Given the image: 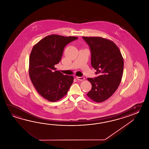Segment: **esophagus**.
Returning a JSON list of instances; mask_svg holds the SVG:
<instances>
[{
  "label": "esophagus",
  "mask_w": 149,
  "mask_h": 149,
  "mask_svg": "<svg viewBox=\"0 0 149 149\" xmlns=\"http://www.w3.org/2000/svg\"><path fill=\"white\" fill-rule=\"evenodd\" d=\"M76 78L78 79V80H80V81L83 80L85 79V78L84 77H76Z\"/></svg>",
  "instance_id": "1"
}]
</instances>
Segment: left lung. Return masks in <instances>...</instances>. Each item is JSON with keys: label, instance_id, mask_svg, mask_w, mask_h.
Returning a JSON list of instances; mask_svg holds the SVG:
<instances>
[{"label": "left lung", "instance_id": "1", "mask_svg": "<svg viewBox=\"0 0 149 149\" xmlns=\"http://www.w3.org/2000/svg\"><path fill=\"white\" fill-rule=\"evenodd\" d=\"M91 53V64L98 76L88 78L92 89L87 94L96 102L111 97L120 85L124 70L120 51L113 41L102 37H82Z\"/></svg>", "mask_w": 149, "mask_h": 149}]
</instances>
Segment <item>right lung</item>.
<instances>
[{
	"label": "right lung",
	"instance_id": "obj_1",
	"mask_svg": "<svg viewBox=\"0 0 149 149\" xmlns=\"http://www.w3.org/2000/svg\"><path fill=\"white\" fill-rule=\"evenodd\" d=\"M78 38L50 35L32 48L29 58V76L39 94L49 101L62 98L73 83V76L63 75L54 65L60 62L64 47Z\"/></svg>",
	"mask_w": 149,
	"mask_h": 149
}]
</instances>
